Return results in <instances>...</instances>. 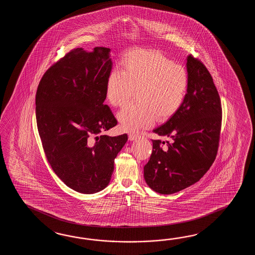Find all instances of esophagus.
<instances>
[{
    "label": "esophagus",
    "instance_id": "34e87169",
    "mask_svg": "<svg viewBox=\"0 0 255 255\" xmlns=\"http://www.w3.org/2000/svg\"><path fill=\"white\" fill-rule=\"evenodd\" d=\"M137 137H138V135L135 134V133H130V134H128V139L130 141L135 140Z\"/></svg>",
    "mask_w": 255,
    "mask_h": 255
}]
</instances>
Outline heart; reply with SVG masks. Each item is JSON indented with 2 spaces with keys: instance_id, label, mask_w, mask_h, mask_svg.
I'll return each instance as SVG.
<instances>
[{
  "instance_id": "b5f03b06",
  "label": "heart",
  "mask_w": 255,
  "mask_h": 255,
  "mask_svg": "<svg viewBox=\"0 0 255 255\" xmlns=\"http://www.w3.org/2000/svg\"><path fill=\"white\" fill-rule=\"evenodd\" d=\"M190 85V77L182 65L173 64L154 50L135 49L126 54L121 71L109 74L106 98L113 107H120L135 88V104L127 105L118 113L126 131H136L151 126L156 116L165 120L181 107Z\"/></svg>"
}]
</instances>
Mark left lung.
<instances>
[{"mask_svg": "<svg viewBox=\"0 0 255 255\" xmlns=\"http://www.w3.org/2000/svg\"><path fill=\"white\" fill-rule=\"evenodd\" d=\"M190 85L184 102L163 125L153 130L168 140H152L144 179L151 190L173 194L194 184L216 157L222 125V105L205 65L189 55ZM166 144V146L162 145Z\"/></svg>", "mask_w": 255, "mask_h": 255, "instance_id": "obj_1", "label": "left lung"}]
</instances>
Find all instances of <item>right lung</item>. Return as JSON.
Returning a JSON list of instances; mask_svg holds the SVG:
<instances>
[{
    "instance_id": "right-lung-1",
    "label": "right lung",
    "mask_w": 255,
    "mask_h": 255,
    "mask_svg": "<svg viewBox=\"0 0 255 255\" xmlns=\"http://www.w3.org/2000/svg\"><path fill=\"white\" fill-rule=\"evenodd\" d=\"M110 52L72 50L45 72L36 92V122L49 164L67 187L84 194L108 187L128 140L127 134L99 135L118 123L104 104Z\"/></svg>"
}]
</instances>
